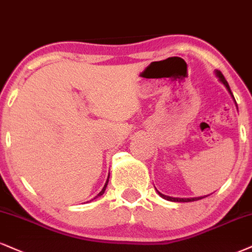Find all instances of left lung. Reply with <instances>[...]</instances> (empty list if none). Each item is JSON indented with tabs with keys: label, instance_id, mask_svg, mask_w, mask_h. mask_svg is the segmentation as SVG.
Instances as JSON below:
<instances>
[{
	"label": "left lung",
	"instance_id": "left-lung-1",
	"mask_svg": "<svg viewBox=\"0 0 252 252\" xmlns=\"http://www.w3.org/2000/svg\"><path fill=\"white\" fill-rule=\"evenodd\" d=\"M215 74H216V77H217V78H219L220 82H221V83L223 84V85L225 86V89L228 90V92L230 93L231 98L234 99V101H235V104H236V107H237V102H236V100H235V98H234V94H232V92H231V90H230V86H229L228 82H226V80H225L224 76H223L221 71H219V70H215ZM157 191H158V194H159L161 197L164 198V200H167V201H172V202H192V201H197V200H201V198H203V197H207V196H208V195H206V196H200V197L181 198V197H172V196H167V195H163V194H161V192H160L159 190H157Z\"/></svg>",
	"mask_w": 252,
	"mask_h": 252
}]
</instances>
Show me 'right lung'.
I'll use <instances>...</instances> for the list:
<instances>
[{
    "instance_id": "add662e5",
    "label": "right lung",
    "mask_w": 252,
    "mask_h": 252,
    "mask_svg": "<svg viewBox=\"0 0 252 252\" xmlns=\"http://www.w3.org/2000/svg\"><path fill=\"white\" fill-rule=\"evenodd\" d=\"M108 179H110V174H108V178H107V180H106V183H105L104 188H102V189H101V191H100V192H99V194H98V195H97V196H95L94 198H93V200H95V198H97V197H99V196H101V195H102V194H104V192H105V189H106V187H107V183H108Z\"/></svg>"
}]
</instances>
